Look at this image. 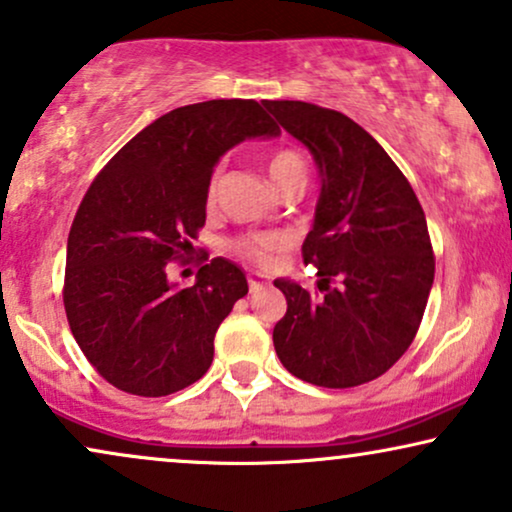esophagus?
I'll return each instance as SVG.
<instances>
[{"label":"esophagus","mask_w":512,"mask_h":512,"mask_svg":"<svg viewBox=\"0 0 512 512\" xmlns=\"http://www.w3.org/2000/svg\"><path fill=\"white\" fill-rule=\"evenodd\" d=\"M264 286H269V276H264V274H250V276H248V288H250V293L262 291Z\"/></svg>","instance_id":"esophagus-1"}]
</instances>
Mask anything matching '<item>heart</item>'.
<instances>
[{"instance_id":"obj_1","label":"heart","mask_w":512,"mask_h":512,"mask_svg":"<svg viewBox=\"0 0 512 512\" xmlns=\"http://www.w3.org/2000/svg\"><path fill=\"white\" fill-rule=\"evenodd\" d=\"M267 171L272 183L279 190L295 186V183L307 181V166L303 157L295 150H288V147H279L274 150L267 159ZM219 190V171H214L212 178L207 183V205L212 207L214 200H217ZM286 238L281 233H245V236H236L226 243V250L231 252L238 260L252 264V267H269L274 262V257L279 252L286 250Z\"/></svg>"}]
</instances>
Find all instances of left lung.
I'll use <instances>...</instances> for the list:
<instances>
[{
  "label": "left lung",
  "instance_id": "1",
  "mask_svg": "<svg viewBox=\"0 0 512 512\" xmlns=\"http://www.w3.org/2000/svg\"><path fill=\"white\" fill-rule=\"evenodd\" d=\"M264 107L310 147L322 174L303 243L319 293L274 281L288 303L274 326L276 355L307 384H367L396 365L420 329L434 283L424 209L384 147L346 114L295 100Z\"/></svg>",
  "mask_w": 512,
  "mask_h": 512
}]
</instances>
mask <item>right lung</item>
Wrapping results in <instances>:
<instances>
[{"label": "right lung", "instance_id": "add662e5", "mask_svg": "<svg viewBox=\"0 0 512 512\" xmlns=\"http://www.w3.org/2000/svg\"><path fill=\"white\" fill-rule=\"evenodd\" d=\"M255 100H209L159 116L90 183L71 224L64 307L71 334L102 379L159 398L212 365L214 336L248 281L214 257L195 286L166 279L205 226L214 164L245 138L276 135ZM207 260V255H202Z\"/></svg>", "mask_w": 512, "mask_h": 512}]
</instances>
